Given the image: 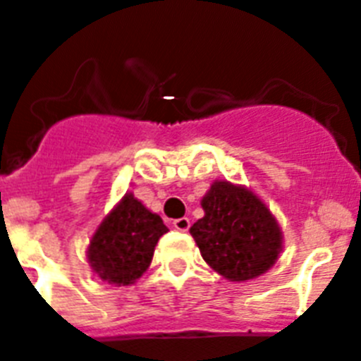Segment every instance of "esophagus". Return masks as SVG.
Masks as SVG:
<instances>
[{
    "instance_id": "obj_1",
    "label": "esophagus",
    "mask_w": 361,
    "mask_h": 361,
    "mask_svg": "<svg viewBox=\"0 0 361 361\" xmlns=\"http://www.w3.org/2000/svg\"><path fill=\"white\" fill-rule=\"evenodd\" d=\"M173 228L178 229V231H188V229H190V219H188V216H183V219L173 220Z\"/></svg>"
}]
</instances>
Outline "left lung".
<instances>
[{
	"mask_svg": "<svg viewBox=\"0 0 361 361\" xmlns=\"http://www.w3.org/2000/svg\"><path fill=\"white\" fill-rule=\"evenodd\" d=\"M200 206L204 216L190 233L213 271L229 282H247L275 266L283 250V233L255 191L215 180Z\"/></svg>",
	"mask_w": 361,
	"mask_h": 361,
	"instance_id": "obj_1",
	"label": "left lung"
}]
</instances>
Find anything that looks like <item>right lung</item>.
Wrapping results in <instances>:
<instances>
[{"mask_svg":"<svg viewBox=\"0 0 361 361\" xmlns=\"http://www.w3.org/2000/svg\"><path fill=\"white\" fill-rule=\"evenodd\" d=\"M168 231L161 216L126 193L92 235L86 258L103 282L132 286L152 264L159 238Z\"/></svg>","mask_w":361,"mask_h":361,"instance_id":"add662e5","label":"right lung"}]
</instances>
